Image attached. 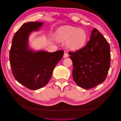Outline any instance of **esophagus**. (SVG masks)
I'll return each mask as SVG.
<instances>
[{"label": "esophagus", "mask_w": 121, "mask_h": 121, "mask_svg": "<svg viewBox=\"0 0 121 121\" xmlns=\"http://www.w3.org/2000/svg\"><path fill=\"white\" fill-rule=\"evenodd\" d=\"M68 56V54L67 52H65L64 54V56H63V57L64 58H66Z\"/></svg>", "instance_id": "34e87169"}]
</instances>
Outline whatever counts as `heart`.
I'll list each match as a JSON object with an SVG mask.
<instances>
[{
	"label": "heart",
	"mask_w": 121,
	"mask_h": 121,
	"mask_svg": "<svg viewBox=\"0 0 121 121\" xmlns=\"http://www.w3.org/2000/svg\"><path fill=\"white\" fill-rule=\"evenodd\" d=\"M57 37L60 41H67L66 45L69 49L77 50L85 45L88 35L83 29L71 26H65L58 30Z\"/></svg>",
	"instance_id": "obj_1"
}]
</instances>
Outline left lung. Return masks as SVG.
<instances>
[{
	"label": "left lung",
	"instance_id": "8db88e82",
	"mask_svg": "<svg viewBox=\"0 0 121 121\" xmlns=\"http://www.w3.org/2000/svg\"><path fill=\"white\" fill-rule=\"evenodd\" d=\"M69 54L73 64V79L79 86L89 89L104 81L110 67V46L96 29L85 47Z\"/></svg>",
	"mask_w": 121,
	"mask_h": 121
}]
</instances>
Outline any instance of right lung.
Listing matches in <instances>:
<instances>
[{
	"label": "right lung",
	"instance_id": "add662e5",
	"mask_svg": "<svg viewBox=\"0 0 121 121\" xmlns=\"http://www.w3.org/2000/svg\"><path fill=\"white\" fill-rule=\"evenodd\" d=\"M42 24L35 22L23 24L13 36L9 52L13 77L18 82L31 90L41 88L48 83L54 67L64 53L63 50L35 52L29 48V34L38 30Z\"/></svg>",
	"mask_w": 121,
	"mask_h": 121
}]
</instances>
